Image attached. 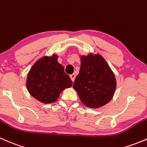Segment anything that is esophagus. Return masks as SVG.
<instances>
[{"label":"esophagus","mask_w":147,"mask_h":147,"mask_svg":"<svg viewBox=\"0 0 147 147\" xmlns=\"http://www.w3.org/2000/svg\"><path fill=\"white\" fill-rule=\"evenodd\" d=\"M69 77H70L71 80H72V82H74L75 81V74H72V75H69Z\"/></svg>","instance_id":"1"}]
</instances>
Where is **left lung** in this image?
Segmentation results:
<instances>
[{
	"label": "left lung",
	"mask_w": 147,
	"mask_h": 147,
	"mask_svg": "<svg viewBox=\"0 0 147 147\" xmlns=\"http://www.w3.org/2000/svg\"><path fill=\"white\" fill-rule=\"evenodd\" d=\"M73 87L84 105L98 108L112 100L116 89V79L100 55L90 54L81 57L80 70Z\"/></svg>",
	"instance_id": "left-lung-1"
}]
</instances>
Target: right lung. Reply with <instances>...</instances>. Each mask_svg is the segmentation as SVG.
<instances>
[{
  "instance_id": "right-lung-1",
  "label": "right lung",
  "mask_w": 147,
  "mask_h": 147,
  "mask_svg": "<svg viewBox=\"0 0 147 147\" xmlns=\"http://www.w3.org/2000/svg\"><path fill=\"white\" fill-rule=\"evenodd\" d=\"M72 85V80L65 73L64 67L57 62L56 55L38 60L30 69L26 82L30 94L45 104L57 101L63 90Z\"/></svg>"
}]
</instances>
